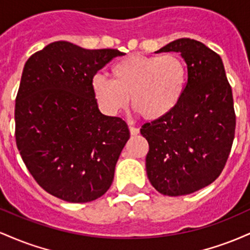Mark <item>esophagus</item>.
<instances>
[{"mask_svg":"<svg viewBox=\"0 0 250 250\" xmlns=\"http://www.w3.org/2000/svg\"><path fill=\"white\" fill-rule=\"evenodd\" d=\"M129 131H130L131 136H136V135L140 134L139 128H135V127H133V125H129Z\"/></svg>","mask_w":250,"mask_h":250,"instance_id":"1","label":"esophagus"}]
</instances>
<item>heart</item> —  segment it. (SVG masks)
<instances>
[{"mask_svg":"<svg viewBox=\"0 0 250 250\" xmlns=\"http://www.w3.org/2000/svg\"><path fill=\"white\" fill-rule=\"evenodd\" d=\"M110 75L111 80L100 74L91 80L100 108L108 115H117L127 109L131 97L135 113L149 122L173 113L182 101L188 81L187 65L176 54H131L111 67Z\"/></svg>","mask_w":250,"mask_h":250,"instance_id":"b5f03b06","label":"heart"}]
</instances>
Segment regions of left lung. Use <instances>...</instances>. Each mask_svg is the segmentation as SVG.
<instances>
[{
    "label": "left lung",
    "mask_w": 250,
    "mask_h": 250,
    "mask_svg": "<svg viewBox=\"0 0 250 250\" xmlns=\"http://www.w3.org/2000/svg\"><path fill=\"white\" fill-rule=\"evenodd\" d=\"M180 53L188 81L182 101L167 117L146 123V170L151 186L168 196L188 195L220 176L235 134L231 88L221 57L196 40L179 39L155 53Z\"/></svg>",
    "instance_id": "1"
}]
</instances>
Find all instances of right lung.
<instances>
[{
	"instance_id": "add662e5",
	"label": "right lung",
	"mask_w": 250,
	"mask_h": 250,
	"mask_svg": "<svg viewBox=\"0 0 250 250\" xmlns=\"http://www.w3.org/2000/svg\"><path fill=\"white\" fill-rule=\"evenodd\" d=\"M122 55L57 41L25 62L15 103L16 145L29 173L53 196L90 202L113 183L130 134L122 119L100 111L91 80Z\"/></svg>"
}]
</instances>
